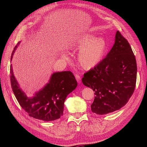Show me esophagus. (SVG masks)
I'll list each match as a JSON object with an SVG mask.
<instances>
[{"label": "esophagus", "instance_id": "obj_1", "mask_svg": "<svg viewBox=\"0 0 147 147\" xmlns=\"http://www.w3.org/2000/svg\"><path fill=\"white\" fill-rule=\"evenodd\" d=\"M75 78H76L77 81L78 83H81V78L78 75H75Z\"/></svg>", "mask_w": 147, "mask_h": 147}]
</instances>
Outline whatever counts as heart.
Returning a JSON list of instances; mask_svg holds the SVG:
<instances>
[{
  "label": "heart",
  "instance_id": "b5f03b06",
  "mask_svg": "<svg viewBox=\"0 0 147 147\" xmlns=\"http://www.w3.org/2000/svg\"><path fill=\"white\" fill-rule=\"evenodd\" d=\"M69 50H77V59L79 64L85 70H90L98 65L104 56L107 49V43L103 38L95 37L92 34H83L74 38L67 45ZM61 56L66 58L63 53Z\"/></svg>",
  "mask_w": 147,
  "mask_h": 147
}]
</instances>
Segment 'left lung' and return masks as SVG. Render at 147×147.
I'll list each match as a JSON object with an SVG mask.
<instances>
[{
    "mask_svg": "<svg viewBox=\"0 0 147 147\" xmlns=\"http://www.w3.org/2000/svg\"><path fill=\"white\" fill-rule=\"evenodd\" d=\"M136 78L135 56L127 40L117 31L105 58L82 78L84 85L94 91L92 112L105 115L123 107L134 91Z\"/></svg>",
    "mask_w": 147,
    "mask_h": 147,
    "instance_id": "1",
    "label": "left lung"
}]
</instances>
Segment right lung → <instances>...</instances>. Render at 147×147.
Here are the masks:
<instances>
[{
  "label": "right lung",
  "instance_id": "obj_1",
  "mask_svg": "<svg viewBox=\"0 0 147 147\" xmlns=\"http://www.w3.org/2000/svg\"><path fill=\"white\" fill-rule=\"evenodd\" d=\"M18 43L11 56L20 45ZM10 82L12 90L19 104L30 117L45 121H54L63 115L64 101L77 86L74 75L70 71L53 73L49 82L32 97H28L22 90L10 65Z\"/></svg>",
  "mask_w": 147,
  "mask_h": 147
}]
</instances>
